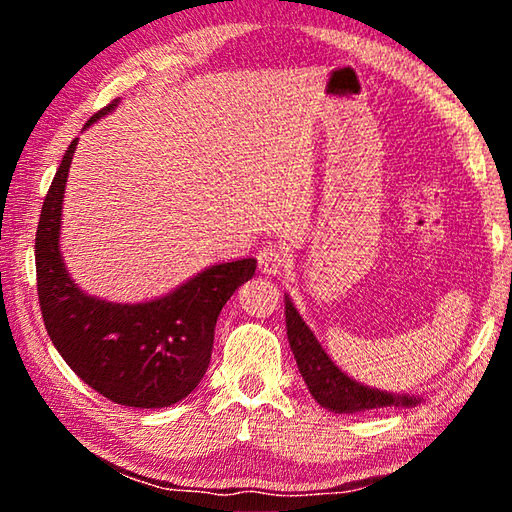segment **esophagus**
I'll return each instance as SVG.
<instances>
[{"mask_svg": "<svg viewBox=\"0 0 512 512\" xmlns=\"http://www.w3.org/2000/svg\"><path fill=\"white\" fill-rule=\"evenodd\" d=\"M257 262H259V268H262V273H266V275H280L284 268H287L289 257H287V253H284L282 248L264 246L262 250H259Z\"/></svg>", "mask_w": 512, "mask_h": 512, "instance_id": "34e87169", "label": "esophagus"}]
</instances>
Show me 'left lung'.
<instances>
[{
	"instance_id": "obj_1",
	"label": "left lung",
	"mask_w": 512,
	"mask_h": 512,
	"mask_svg": "<svg viewBox=\"0 0 512 512\" xmlns=\"http://www.w3.org/2000/svg\"><path fill=\"white\" fill-rule=\"evenodd\" d=\"M284 314H287V336L289 345L296 357L298 370L309 393L314 400L334 413H366L372 409H384V406H413L418 404L415 397L409 395H391L375 388L361 386L359 381L350 379L345 372L334 366L327 352L320 348L316 336L300 318L296 307L287 298L284 302Z\"/></svg>"
}]
</instances>
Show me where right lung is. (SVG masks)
<instances>
[{
    "mask_svg": "<svg viewBox=\"0 0 512 512\" xmlns=\"http://www.w3.org/2000/svg\"><path fill=\"white\" fill-rule=\"evenodd\" d=\"M117 106L94 112L88 126ZM76 140L69 144L42 203L36 275L42 320L60 357L99 395L121 406L162 409L203 379L225 302L255 275L257 259L216 264L173 293L140 305L90 298L69 280L58 250L60 210Z\"/></svg>",
    "mask_w": 512,
    "mask_h": 512,
    "instance_id": "obj_1",
    "label": "right lung"
}]
</instances>
